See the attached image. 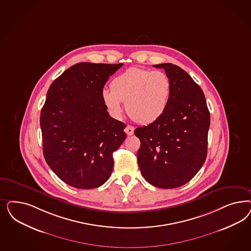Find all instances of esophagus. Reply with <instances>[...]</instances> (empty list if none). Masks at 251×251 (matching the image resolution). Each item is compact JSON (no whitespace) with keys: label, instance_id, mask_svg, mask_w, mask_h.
<instances>
[{"label":"esophagus","instance_id":"obj_1","mask_svg":"<svg viewBox=\"0 0 251 251\" xmlns=\"http://www.w3.org/2000/svg\"><path fill=\"white\" fill-rule=\"evenodd\" d=\"M134 130H135V128H134V126H126V129H125V131H126V133L128 135V136H131V135H133L134 134Z\"/></svg>","mask_w":251,"mask_h":251}]
</instances>
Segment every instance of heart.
<instances>
[{"instance_id": "heart-1", "label": "heart", "mask_w": 251, "mask_h": 251, "mask_svg": "<svg viewBox=\"0 0 251 251\" xmlns=\"http://www.w3.org/2000/svg\"><path fill=\"white\" fill-rule=\"evenodd\" d=\"M111 88L101 92L108 111L115 118L123 114V102L130 117L139 124L159 120L167 110L172 96L170 77L162 71L131 67L118 75Z\"/></svg>"}]
</instances>
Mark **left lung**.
Here are the masks:
<instances>
[{
  "label": "left lung",
  "mask_w": 251,
  "mask_h": 251,
  "mask_svg": "<svg viewBox=\"0 0 251 251\" xmlns=\"http://www.w3.org/2000/svg\"><path fill=\"white\" fill-rule=\"evenodd\" d=\"M163 68L172 96L162 117L138 127V162L146 181L161 188L183 186L201 170L207 157L210 112L202 89L185 70L170 63Z\"/></svg>",
  "instance_id": "obj_1"
}]
</instances>
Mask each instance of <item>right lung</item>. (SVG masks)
Wrapping results in <instances>:
<instances>
[{
	"label": "right lung",
	"instance_id": "obj_1",
	"mask_svg": "<svg viewBox=\"0 0 251 251\" xmlns=\"http://www.w3.org/2000/svg\"><path fill=\"white\" fill-rule=\"evenodd\" d=\"M122 65L78 63L49 88L40 120L43 155L69 186L95 188L111 176L126 126L109 115L101 92Z\"/></svg>",
	"mask_w": 251,
	"mask_h": 251
}]
</instances>
